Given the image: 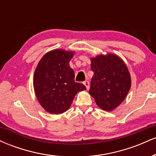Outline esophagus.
Masks as SVG:
<instances>
[{
	"mask_svg": "<svg viewBox=\"0 0 156 156\" xmlns=\"http://www.w3.org/2000/svg\"><path fill=\"white\" fill-rule=\"evenodd\" d=\"M83 84L85 85V87H87V89H89V81H88V80H85V81L83 82Z\"/></svg>",
	"mask_w": 156,
	"mask_h": 156,
	"instance_id": "34e87169",
	"label": "esophagus"
}]
</instances>
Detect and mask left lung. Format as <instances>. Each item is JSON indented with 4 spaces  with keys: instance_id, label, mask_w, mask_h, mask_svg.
Instances as JSON below:
<instances>
[{
    "instance_id": "8db88e82",
    "label": "left lung",
    "mask_w": 156,
    "mask_h": 156,
    "mask_svg": "<svg viewBox=\"0 0 156 156\" xmlns=\"http://www.w3.org/2000/svg\"><path fill=\"white\" fill-rule=\"evenodd\" d=\"M94 73L89 94L100 108L112 111L125 100L131 85L130 76L123 61L117 55H98L92 58Z\"/></svg>"
}]
</instances>
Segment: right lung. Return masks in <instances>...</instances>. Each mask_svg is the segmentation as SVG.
<instances>
[{
	"label": "right lung",
	"mask_w": 156,
	"mask_h": 156,
	"mask_svg": "<svg viewBox=\"0 0 156 156\" xmlns=\"http://www.w3.org/2000/svg\"><path fill=\"white\" fill-rule=\"evenodd\" d=\"M73 52L54 50L46 53L39 62L34 76L37 99L44 110L59 114L69 108L76 94L86 90L75 81V73L69 62Z\"/></svg>",
	"instance_id": "right-lung-1"
}]
</instances>
